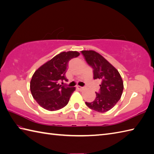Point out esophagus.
Wrapping results in <instances>:
<instances>
[{"mask_svg": "<svg viewBox=\"0 0 154 154\" xmlns=\"http://www.w3.org/2000/svg\"><path fill=\"white\" fill-rule=\"evenodd\" d=\"M77 88L78 89H79L80 91H83V90H84L85 89V88L84 87H80V86H77Z\"/></svg>", "mask_w": 154, "mask_h": 154, "instance_id": "34e87169", "label": "esophagus"}]
</instances>
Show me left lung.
Segmentation results:
<instances>
[{
	"label": "left lung",
	"mask_w": 154,
	"mask_h": 154,
	"mask_svg": "<svg viewBox=\"0 0 154 154\" xmlns=\"http://www.w3.org/2000/svg\"><path fill=\"white\" fill-rule=\"evenodd\" d=\"M81 53L93 68L94 79L101 80L95 99L85 104L97 112H107L115 106L122 96L124 89L122 77L116 69L99 53L93 50L81 51Z\"/></svg>",
	"instance_id": "left-lung-1"
}]
</instances>
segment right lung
<instances>
[{
	"instance_id": "1",
	"label": "right lung",
	"mask_w": 154,
	"mask_h": 154,
	"mask_svg": "<svg viewBox=\"0 0 154 154\" xmlns=\"http://www.w3.org/2000/svg\"><path fill=\"white\" fill-rule=\"evenodd\" d=\"M77 51H63L42 65L35 71L30 81L32 97L44 109L54 111L67 104L75 87L62 85L67 81L65 73L68 62L79 55Z\"/></svg>"
}]
</instances>
